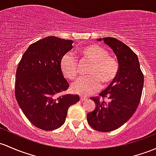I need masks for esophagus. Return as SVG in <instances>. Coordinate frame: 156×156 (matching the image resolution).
Here are the masks:
<instances>
[{
	"label": "esophagus",
	"mask_w": 156,
	"mask_h": 156,
	"mask_svg": "<svg viewBox=\"0 0 156 156\" xmlns=\"http://www.w3.org/2000/svg\"><path fill=\"white\" fill-rule=\"evenodd\" d=\"M87 100V98L85 96H83V95H80V100L81 101H85V100Z\"/></svg>",
	"instance_id": "esophagus-1"
}]
</instances>
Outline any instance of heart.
<instances>
[{
    "mask_svg": "<svg viewBox=\"0 0 156 156\" xmlns=\"http://www.w3.org/2000/svg\"><path fill=\"white\" fill-rule=\"evenodd\" d=\"M82 60L91 62L88 73L90 76H82L71 85L72 91L82 95H88L100 88L101 80L103 84L112 82L118 74V64L115 58L108 56L105 48L92 44L83 48L79 51ZM60 69L68 79H73L78 72L77 59L74 55L68 53L60 61Z\"/></svg>",
    "mask_w": 156,
    "mask_h": 156,
    "instance_id": "obj_1",
    "label": "heart"
}]
</instances>
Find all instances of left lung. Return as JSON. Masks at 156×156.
I'll return each mask as SVG.
<instances>
[{"label": "left lung", "instance_id": "left-lung-1", "mask_svg": "<svg viewBox=\"0 0 156 156\" xmlns=\"http://www.w3.org/2000/svg\"><path fill=\"white\" fill-rule=\"evenodd\" d=\"M112 48L118 58L116 77L100 94L105 100L91 98L96 104L87 114L88 124L99 132H111L123 126L138 108L144 87V75L137 55L124 43L115 38H99Z\"/></svg>", "mask_w": 156, "mask_h": 156}]
</instances>
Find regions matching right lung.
<instances>
[{
  "instance_id": "1",
  "label": "right lung",
  "mask_w": 156,
  "mask_h": 156,
  "mask_svg": "<svg viewBox=\"0 0 156 156\" xmlns=\"http://www.w3.org/2000/svg\"><path fill=\"white\" fill-rule=\"evenodd\" d=\"M72 44L55 36L38 40L25 51L16 71L18 105L32 124L45 131L64 124L68 108L80 100L77 94H60L69 87L60 61Z\"/></svg>"
}]
</instances>
